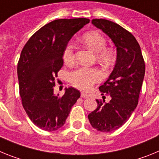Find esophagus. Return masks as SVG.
<instances>
[{
    "instance_id": "esophagus-1",
    "label": "esophagus",
    "mask_w": 159,
    "mask_h": 159,
    "mask_svg": "<svg viewBox=\"0 0 159 159\" xmlns=\"http://www.w3.org/2000/svg\"><path fill=\"white\" fill-rule=\"evenodd\" d=\"M81 97H82V98H85V99H88V98H89V95H88V94L82 92V93H81Z\"/></svg>"
}]
</instances>
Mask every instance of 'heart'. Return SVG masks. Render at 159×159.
Listing matches in <instances>:
<instances>
[{
  "mask_svg": "<svg viewBox=\"0 0 159 159\" xmlns=\"http://www.w3.org/2000/svg\"><path fill=\"white\" fill-rule=\"evenodd\" d=\"M81 41L96 52V57L99 61L105 64H111L114 62L115 55L110 48H107V41L105 38L97 32H88L81 38ZM64 60L65 64H72L75 61L74 45L72 43H67L64 52ZM103 78V73L100 70L92 67H81L70 74V82L73 86L80 90H88L94 84L100 81Z\"/></svg>",
  "mask_w": 159,
  "mask_h": 159,
  "instance_id": "b5f03b06",
  "label": "heart"
}]
</instances>
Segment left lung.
Listing matches in <instances>:
<instances>
[{"mask_svg": "<svg viewBox=\"0 0 159 159\" xmlns=\"http://www.w3.org/2000/svg\"><path fill=\"white\" fill-rule=\"evenodd\" d=\"M92 23L111 39L117 50L113 71L99 88L102 95H110V102L96 99V109L88 115L92 127L101 132H110L122 127L137 107L145 62L139 44L130 32L105 19H93Z\"/></svg>", "mask_w": 159, "mask_h": 159, "instance_id": "left-lung-1", "label": "left lung"}]
</instances>
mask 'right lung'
<instances>
[{"label": "right lung", "mask_w": 159, "mask_h": 159, "mask_svg": "<svg viewBox=\"0 0 159 159\" xmlns=\"http://www.w3.org/2000/svg\"><path fill=\"white\" fill-rule=\"evenodd\" d=\"M89 22L87 18L55 20L35 32L22 49L17 64L20 95L31 121L42 130L53 131L64 126L80 97L73 88H66L63 96L55 95V79L64 64L68 41Z\"/></svg>", "instance_id": "add662e5"}]
</instances>
